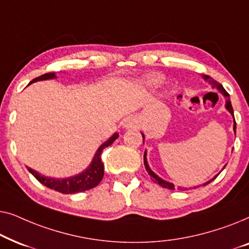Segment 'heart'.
<instances>
[{
    "instance_id": "obj_1",
    "label": "heart",
    "mask_w": 249,
    "mask_h": 249,
    "mask_svg": "<svg viewBox=\"0 0 249 249\" xmlns=\"http://www.w3.org/2000/svg\"><path fill=\"white\" fill-rule=\"evenodd\" d=\"M161 80H162L161 76H153L152 78H149V79H148V84L149 85H155V84H159Z\"/></svg>"
}]
</instances>
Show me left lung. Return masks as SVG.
<instances>
[{"instance_id":"left-lung-1","label":"left lung","mask_w":249,"mask_h":249,"mask_svg":"<svg viewBox=\"0 0 249 249\" xmlns=\"http://www.w3.org/2000/svg\"><path fill=\"white\" fill-rule=\"evenodd\" d=\"M203 78L205 80H207L209 81V84H211L212 85V87L214 88V87H216L217 89H219L221 93H222V95L224 97H226V107H227V110L230 112L231 114H232V117H233V119H234V115H233V108H232V105H231V102H230V96H229V94H228V91L224 89L223 88V86L222 85H221L220 83H217L216 80H214V79H212V78H211L210 76H203ZM233 130H234V132H236V120H234V124H233ZM142 142H144V135H142ZM144 164H145V168H146V170H147V172H148V175L152 177L153 178V180H154V181L156 182V183H159L160 186H162V187H164V188H168V189H175V185H173V183H171V182H168V181H165V180H163V179H161L160 178L159 176H156L154 172L152 171L151 169H149V166H148V164H147V161H146V152H145V154H144ZM216 178V177H215ZM215 178H213L212 180H214ZM212 180H211V181H212ZM211 181H209V182H206V183H204V186L205 185H207V183H210Z\"/></svg>"}]
</instances>
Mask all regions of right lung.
Instances as JSON below:
<instances>
[{
  "label": "right lung",
  "mask_w": 249,
  "mask_h": 249,
  "mask_svg": "<svg viewBox=\"0 0 249 249\" xmlns=\"http://www.w3.org/2000/svg\"><path fill=\"white\" fill-rule=\"evenodd\" d=\"M53 78H55V73L54 72L45 73L35 78V79L30 81V84L34 83V81L53 79ZM118 136H119L118 134H114L110 139H108V141L105 142L104 144L97 149L91 164L88 166L83 173H80V175L78 176L71 177V178H67V179H53V178H47V177L39 175L38 172H36L35 170L28 168V166H27V169H28V171L32 173V175L35 177L40 183H43L44 186L49 187L51 189L56 190V192L59 193L74 194V193H80V192H85V190L91 189L94 188V187H96L98 183L101 182V180L103 179V176H104V165L101 158L102 152H103V149L105 147H107V146L113 144V142L118 138Z\"/></svg>",
  "instance_id": "1"
}]
</instances>
